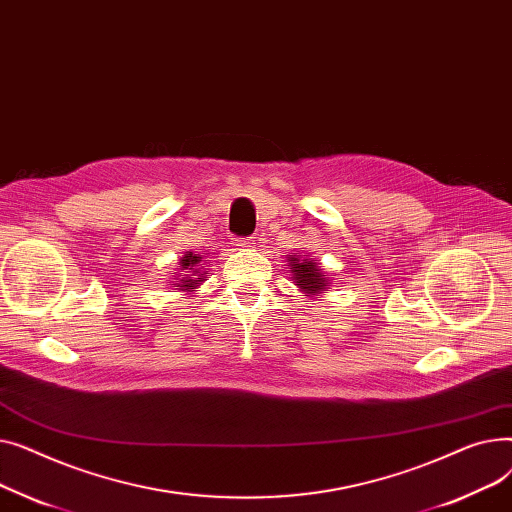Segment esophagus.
<instances>
[{"label": "esophagus", "mask_w": 512, "mask_h": 512, "mask_svg": "<svg viewBox=\"0 0 512 512\" xmlns=\"http://www.w3.org/2000/svg\"><path fill=\"white\" fill-rule=\"evenodd\" d=\"M255 245H257V242H255V238H253V236H249V238H242V240H238V242H236V247H238V249H245V251L255 249Z\"/></svg>", "instance_id": "34e87169"}]
</instances>
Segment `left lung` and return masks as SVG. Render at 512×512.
Returning <instances> with one entry per match:
<instances>
[{
	"label": "left lung",
	"mask_w": 512,
	"mask_h": 512,
	"mask_svg": "<svg viewBox=\"0 0 512 512\" xmlns=\"http://www.w3.org/2000/svg\"><path fill=\"white\" fill-rule=\"evenodd\" d=\"M288 270L292 274L294 286H299L305 292V297H309V294L319 297L330 286V280L319 270L315 259L303 255H288Z\"/></svg>",
	"instance_id": "obj_1"
}]
</instances>
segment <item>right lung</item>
<instances>
[{"mask_svg": "<svg viewBox=\"0 0 512 512\" xmlns=\"http://www.w3.org/2000/svg\"><path fill=\"white\" fill-rule=\"evenodd\" d=\"M203 257L201 255H195L191 251H186V255L178 261V272L182 274H176L174 280H178L176 290H182V292H188L191 294L203 280H205V272H203ZM182 275V279H178L177 276Z\"/></svg>", "mask_w": 512, "mask_h": 512, "instance_id": "1", "label": "right lung"}]
</instances>
